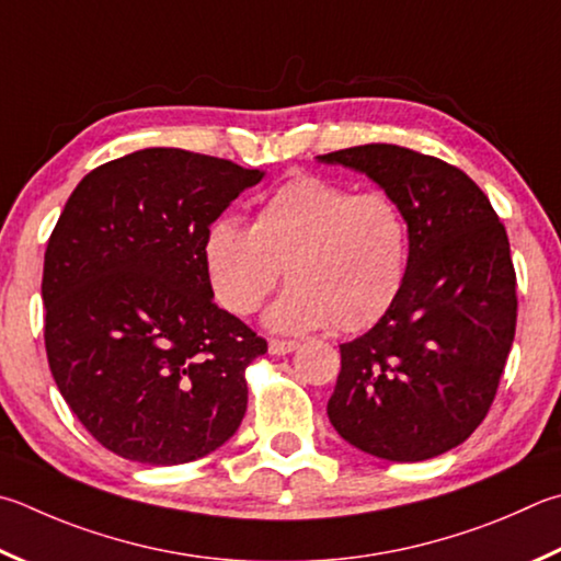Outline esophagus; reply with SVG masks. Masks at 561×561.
Returning <instances> with one entry per match:
<instances>
[{"mask_svg": "<svg viewBox=\"0 0 561 561\" xmlns=\"http://www.w3.org/2000/svg\"><path fill=\"white\" fill-rule=\"evenodd\" d=\"M297 348H299L297 341H279V339L270 341V353L272 355H287V353L297 351Z\"/></svg>", "mask_w": 561, "mask_h": 561, "instance_id": "1", "label": "esophagus"}]
</instances>
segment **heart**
Masks as SVG:
<instances>
[{
	"instance_id": "heart-1",
	"label": "heart",
	"mask_w": 561,
	"mask_h": 561,
	"mask_svg": "<svg viewBox=\"0 0 561 561\" xmlns=\"http://www.w3.org/2000/svg\"><path fill=\"white\" fill-rule=\"evenodd\" d=\"M213 297L230 313H252L277 287H289L264 311L282 333L333 323L360 331L400 294L410 264V228L382 193H358L321 176H294L274 188L252 226L236 218L210 222L203 240Z\"/></svg>"
}]
</instances>
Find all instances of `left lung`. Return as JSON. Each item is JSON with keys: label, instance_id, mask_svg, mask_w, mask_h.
Returning a JSON list of instances; mask_svg holds the SVG:
<instances>
[{"label": "left lung", "instance_id": "left-lung-1", "mask_svg": "<svg viewBox=\"0 0 561 561\" xmlns=\"http://www.w3.org/2000/svg\"><path fill=\"white\" fill-rule=\"evenodd\" d=\"M365 174L410 228L400 294L360 339L341 345L333 430L385 461H424L483 422L513 348L511 242L485 193L436 157L363 145L316 157Z\"/></svg>", "mask_w": 561, "mask_h": 561}]
</instances>
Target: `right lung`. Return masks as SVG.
Wrapping results in <instances>:
<instances>
[{
  "label": "right lung",
  "mask_w": 561,
  "mask_h": 561,
  "mask_svg": "<svg viewBox=\"0 0 561 561\" xmlns=\"http://www.w3.org/2000/svg\"><path fill=\"white\" fill-rule=\"evenodd\" d=\"M264 179L228 159L149 147L98 167L50 232L46 355L80 424L149 466L220 449L248 410L267 343L213 301L203 240Z\"/></svg>",
  "instance_id": "right-lung-1"
}]
</instances>
